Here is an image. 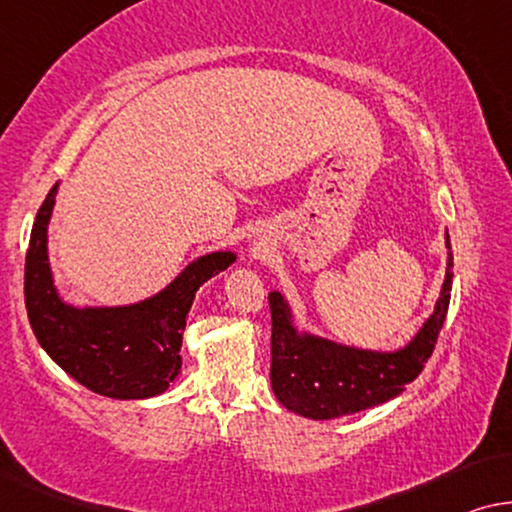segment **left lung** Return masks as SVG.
Wrapping results in <instances>:
<instances>
[{"mask_svg":"<svg viewBox=\"0 0 512 512\" xmlns=\"http://www.w3.org/2000/svg\"><path fill=\"white\" fill-rule=\"evenodd\" d=\"M445 248L448 266L434 311L406 345L394 350L357 348L315 334L301 327L290 299L271 290V390L276 399L308 420H334L399 397L420 376L448 315L452 290L448 232Z\"/></svg>","mask_w":512,"mask_h":512,"instance_id":"obj_1","label":"left lung"}]
</instances>
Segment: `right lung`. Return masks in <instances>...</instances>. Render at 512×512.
<instances>
[{
  "mask_svg": "<svg viewBox=\"0 0 512 512\" xmlns=\"http://www.w3.org/2000/svg\"><path fill=\"white\" fill-rule=\"evenodd\" d=\"M55 183L34 220L25 257V306L34 336L64 373L109 399L164 394L181 373V345L194 294L236 262L234 250L192 259L160 292L118 306H76L62 299L48 259Z\"/></svg>",
  "mask_w": 512,
  "mask_h": 512,
  "instance_id": "1",
  "label": "right lung"
}]
</instances>
